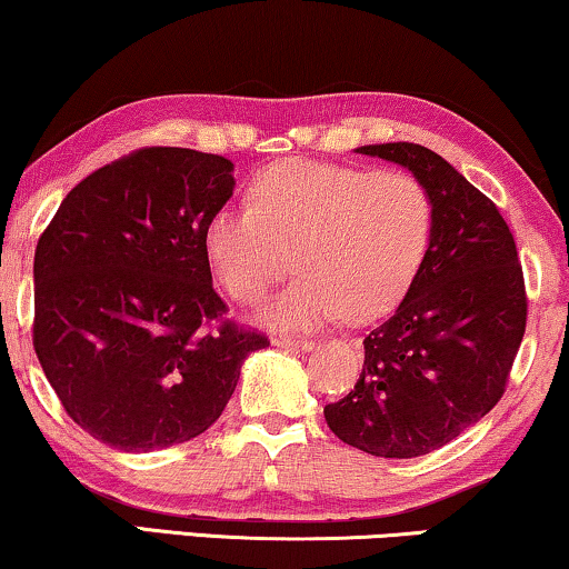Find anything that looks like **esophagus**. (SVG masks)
I'll return each instance as SVG.
<instances>
[{
	"mask_svg": "<svg viewBox=\"0 0 569 569\" xmlns=\"http://www.w3.org/2000/svg\"><path fill=\"white\" fill-rule=\"evenodd\" d=\"M276 348H283V350H311L315 348V342L311 340H296V338H286V335H276L273 340Z\"/></svg>",
	"mask_w": 569,
	"mask_h": 569,
	"instance_id": "esophagus-1",
	"label": "esophagus"
}]
</instances>
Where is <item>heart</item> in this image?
Returning a JSON list of instances; mask_svg holds the SVG:
<instances>
[{"label": "heart", "instance_id": "obj_1", "mask_svg": "<svg viewBox=\"0 0 569 569\" xmlns=\"http://www.w3.org/2000/svg\"><path fill=\"white\" fill-rule=\"evenodd\" d=\"M250 198L216 208L203 252L237 301H258L293 254L299 278L258 309L270 330L383 315L412 283L433 231L430 193L407 172L286 159L254 178Z\"/></svg>", "mask_w": 569, "mask_h": 569}]
</instances>
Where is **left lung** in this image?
Returning <instances> with one entry per match:
<instances>
[{"label": "left lung", "mask_w": 569, "mask_h": 569, "mask_svg": "<svg viewBox=\"0 0 569 569\" xmlns=\"http://www.w3.org/2000/svg\"><path fill=\"white\" fill-rule=\"evenodd\" d=\"M418 178L433 201L426 260L399 307L363 340V371L325 420L342 443L415 459L500 402L526 332L516 242L490 198L420 143L358 147Z\"/></svg>", "instance_id": "8db88e82"}]
</instances>
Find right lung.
<instances>
[{"mask_svg": "<svg viewBox=\"0 0 569 569\" xmlns=\"http://www.w3.org/2000/svg\"><path fill=\"white\" fill-rule=\"evenodd\" d=\"M234 186L219 154L141 149L71 188L38 239L33 346L94 441L149 453L201 436L268 346L229 322L208 330L227 303L203 229Z\"/></svg>", "mask_w": 569, "mask_h": 569, "instance_id": "1", "label": "right lung"}]
</instances>
